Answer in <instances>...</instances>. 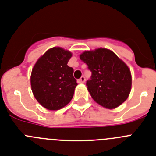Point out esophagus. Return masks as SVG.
I'll use <instances>...</instances> for the list:
<instances>
[{
    "label": "esophagus",
    "instance_id": "1",
    "mask_svg": "<svg viewBox=\"0 0 156 156\" xmlns=\"http://www.w3.org/2000/svg\"><path fill=\"white\" fill-rule=\"evenodd\" d=\"M85 76H81V78L78 79V82H79V83H85Z\"/></svg>",
    "mask_w": 156,
    "mask_h": 156
}]
</instances>
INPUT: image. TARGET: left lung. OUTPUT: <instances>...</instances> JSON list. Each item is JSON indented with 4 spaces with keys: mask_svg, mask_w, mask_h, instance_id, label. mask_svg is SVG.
Returning <instances> with one entry per match:
<instances>
[{
    "mask_svg": "<svg viewBox=\"0 0 156 156\" xmlns=\"http://www.w3.org/2000/svg\"><path fill=\"white\" fill-rule=\"evenodd\" d=\"M80 59L92 72L86 85L95 102L114 109L127 99L131 88L130 71L113 52L102 48L85 51Z\"/></svg>",
    "mask_w": 156,
    "mask_h": 156,
    "instance_id": "8db88e82",
    "label": "left lung"
}]
</instances>
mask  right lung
Masks as SVG:
<instances>
[{
    "label": "right lung",
    "instance_id": "add662e5",
    "mask_svg": "<svg viewBox=\"0 0 156 156\" xmlns=\"http://www.w3.org/2000/svg\"><path fill=\"white\" fill-rule=\"evenodd\" d=\"M71 53L61 47L47 50L31 74V87L36 100L46 109L57 110L68 104L78 85L74 69L68 65Z\"/></svg>",
    "mask_w": 156,
    "mask_h": 156
}]
</instances>
